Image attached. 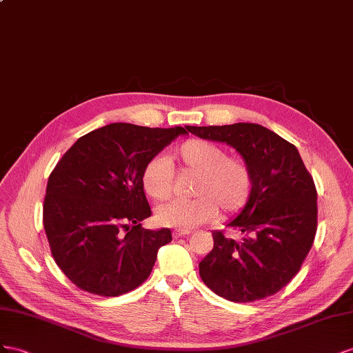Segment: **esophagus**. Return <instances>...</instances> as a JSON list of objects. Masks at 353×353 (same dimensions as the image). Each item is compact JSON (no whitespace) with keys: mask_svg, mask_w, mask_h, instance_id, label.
Masks as SVG:
<instances>
[{"mask_svg":"<svg viewBox=\"0 0 353 353\" xmlns=\"http://www.w3.org/2000/svg\"><path fill=\"white\" fill-rule=\"evenodd\" d=\"M186 235H189V230H174V232H173V238L174 239L186 236Z\"/></svg>","mask_w":353,"mask_h":353,"instance_id":"34e87169","label":"esophagus"}]
</instances>
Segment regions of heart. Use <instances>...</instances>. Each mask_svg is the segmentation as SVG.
Returning <instances> with one entry per match:
<instances>
[{
    "mask_svg": "<svg viewBox=\"0 0 353 353\" xmlns=\"http://www.w3.org/2000/svg\"><path fill=\"white\" fill-rule=\"evenodd\" d=\"M185 170L196 174L190 199H176L159 207L155 219L161 226L180 230L194 229L223 213H235L250 199L253 176L245 161L228 157L225 148L203 139L188 140L173 157ZM173 164L168 157L157 155L148 161L140 174L143 192L155 203L171 194Z\"/></svg>",
    "mask_w": 353,
    "mask_h": 353,
    "instance_id": "obj_1",
    "label": "heart"
}]
</instances>
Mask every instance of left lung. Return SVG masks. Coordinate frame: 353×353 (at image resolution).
I'll return each instance as SVG.
<instances>
[{
  "mask_svg": "<svg viewBox=\"0 0 353 353\" xmlns=\"http://www.w3.org/2000/svg\"><path fill=\"white\" fill-rule=\"evenodd\" d=\"M186 130L232 146L253 176L248 203L228 221L244 236L213 232L214 247L199 261L201 278L236 303L275 294L300 270L316 234V189L297 148L253 123Z\"/></svg>",
  "mask_w": 353,
  "mask_h": 353,
  "instance_id": "obj_1",
  "label": "left lung"
}]
</instances>
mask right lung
Returning a JSON list of instances; mask_svg holds the SVG:
<instances>
[{"instance_id": "add662e5", "label": "right lung", "mask_w": 353, "mask_h": 353, "mask_svg": "<svg viewBox=\"0 0 353 353\" xmlns=\"http://www.w3.org/2000/svg\"><path fill=\"white\" fill-rule=\"evenodd\" d=\"M183 127L114 123L79 137L48 177L43 221L60 270L92 294L117 297L150 275L167 228L143 229L150 207L140 174Z\"/></svg>"}]
</instances>
